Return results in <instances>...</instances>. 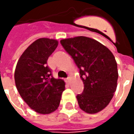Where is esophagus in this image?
Instances as JSON below:
<instances>
[{"mask_svg":"<svg viewBox=\"0 0 134 134\" xmlns=\"http://www.w3.org/2000/svg\"><path fill=\"white\" fill-rule=\"evenodd\" d=\"M70 81V77H67V79H66V82H67V83H69Z\"/></svg>","mask_w":134,"mask_h":134,"instance_id":"obj_1","label":"esophagus"}]
</instances>
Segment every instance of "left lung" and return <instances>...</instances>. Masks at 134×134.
<instances>
[{"mask_svg":"<svg viewBox=\"0 0 134 134\" xmlns=\"http://www.w3.org/2000/svg\"><path fill=\"white\" fill-rule=\"evenodd\" d=\"M60 43L80 70L84 90L77 96L79 106L97 113L109 104L117 87V63L105 46L86 36L62 39Z\"/></svg>","mask_w":134,"mask_h":134,"instance_id":"1","label":"left lung"}]
</instances>
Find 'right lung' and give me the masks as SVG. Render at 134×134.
Wrapping results in <instances>:
<instances>
[{
	"instance_id": "obj_1",
	"label": "right lung",
	"mask_w": 134,
	"mask_h": 134,
	"mask_svg": "<svg viewBox=\"0 0 134 134\" xmlns=\"http://www.w3.org/2000/svg\"><path fill=\"white\" fill-rule=\"evenodd\" d=\"M58 46V41L38 38L25 50L16 64L14 79L20 96L31 109L49 114L58 108L65 83L54 78L47 66L48 58Z\"/></svg>"
}]
</instances>
